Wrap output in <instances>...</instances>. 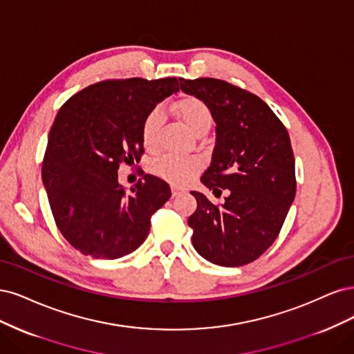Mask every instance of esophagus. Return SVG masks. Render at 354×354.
Returning <instances> with one entry per match:
<instances>
[{"mask_svg": "<svg viewBox=\"0 0 354 354\" xmlns=\"http://www.w3.org/2000/svg\"><path fill=\"white\" fill-rule=\"evenodd\" d=\"M182 192H184V189H182V188H179V187H172V196L174 197H176V196H179V194H182Z\"/></svg>", "mask_w": 354, "mask_h": 354, "instance_id": "34e87169", "label": "esophagus"}]
</instances>
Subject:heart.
<instances>
[{
  "label": "heart",
  "mask_w": 354,
  "mask_h": 354,
  "mask_svg": "<svg viewBox=\"0 0 354 354\" xmlns=\"http://www.w3.org/2000/svg\"><path fill=\"white\" fill-rule=\"evenodd\" d=\"M176 111L188 131L197 133L201 129H210L212 113L203 101L194 97H185L176 102ZM163 123V110L154 107L147 113L141 123V138L147 148H154L158 129ZM156 172L174 184H187L200 170V162L196 158H182L166 154L154 166Z\"/></svg>",
  "instance_id": "1"
}]
</instances>
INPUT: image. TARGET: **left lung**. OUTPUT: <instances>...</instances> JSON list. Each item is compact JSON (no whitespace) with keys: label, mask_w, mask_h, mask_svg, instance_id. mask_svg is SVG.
Segmentation results:
<instances>
[{"label":"left lung","mask_w":354,"mask_h":354,"mask_svg":"<svg viewBox=\"0 0 354 354\" xmlns=\"http://www.w3.org/2000/svg\"><path fill=\"white\" fill-rule=\"evenodd\" d=\"M180 91L201 100L216 123L210 166L201 182L221 196V207L198 191L188 225L192 245L214 265L236 268L260 257L275 241L295 197L290 135L257 95L221 79H179Z\"/></svg>","instance_id":"obj_1"}]
</instances>
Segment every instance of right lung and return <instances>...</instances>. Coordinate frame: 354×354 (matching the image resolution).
Segmentation results:
<instances>
[{
    "mask_svg": "<svg viewBox=\"0 0 354 354\" xmlns=\"http://www.w3.org/2000/svg\"><path fill=\"white\" fill-rule=\"evenodd\" d=\"M178 91L176 77L102 81L57 113L42 182L57 226L82 254L113 260L135 252L150 231L153 213L172 196L167 182L150 174L127 192L118 170L140 160L144 118Z\"/></svg>",
    "mask_w": 354,
    "mask_h": 354,
    "instance_id": "1",
    "label": "right lung"
}]
</instances>
